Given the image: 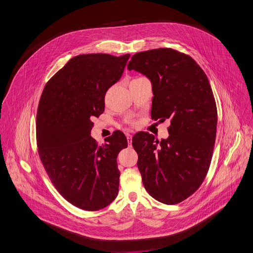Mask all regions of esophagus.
<instances>
[{"mask_svg": "<svg viewBox=\"0 0 253 253\" xmlns=\"http://www.w3.org/2000/svg\"><path fill=\"white\" fill-rule=\"evenodd\" d=\"M127 140H128V144L131 146V144H132V135L131 134H127Z\"/></svg>", "mask_w": 253, "mask_h": 253, "instance_id": "34e87169", "label": "esophagus"}]
</instances>
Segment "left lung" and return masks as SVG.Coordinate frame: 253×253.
Returning <instances> with one entry per match:
<instances>
[{
	"mask_svg": "<svg viewBox=\"0 0 253 253\" xmlns=\"http://www.w3.org/2000/svg\"><path fill=\"white\" fill-rule=\"evenodd\" d=\"M127 68L152 84V119H170L167 139L148 132L132 139L142 182L154 199L179 203L202 184L212 158L217 109L208 78L190 56L169 48L137 53Z\"/></svg>",
	"mask_w": 253,
	"mask_h": 253,
	"instance_id": "left-lung-1",
	"label": "left lung"
}]
</instances>
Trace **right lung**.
I'll return each instance as SVG.
<instances>
[{
	"label": "right lung",
	"instance_id": "obj_1",
	"mask_svg": "<svg viewBox=\"0 0 253 253\" xmlns=\"http://www.w3.org/2000/svg\"><path fill=\"white\" fill-rule=\"evenodd\" d=\"M130 55L86 54L72 58L49 80L37 111V143L53 185L70 203L87 211L117 197L118 153L128 143L121 131L98 145L92 119L104 112L105 94L117 83Z\"/></svg>",
	"mask_w": 253,
	"mask_h": 253
}]
</instances>
